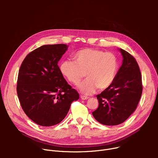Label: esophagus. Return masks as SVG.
Here are the masks:
<instances>
[{
    "mask_svg": "<svg viewBox=\"0 0 158 158\" xmlns=\"http://www.w3.org/2000/svg\"><path fill=\"white\" fill-rule=\"evenodd\" d=\"M81 98L82 99V100H87V99H88V97H85V96H83V95H81Z\"/></svg>",
    "mask_w": 158,
    "mask_h": 158,
    "instance_id": "34e87169",
    "label": "esophagus"
}]
</instances>
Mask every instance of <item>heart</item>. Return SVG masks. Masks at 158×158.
Returning <instances> with one entry per match:
<instances>
[{"label":"heart","instance_id":"1","mask_svg":"<svg viewBox=\"0 0 158 158\" xmlns=\"http://www.w3.org/2000/svg\"><path fill=\"white\" fill-rule=\"evenodd\" d=\"M73 61L65 60L60 66L63 76L71 83L78 84L80 92L90 95L97 88L104 90L113 82L118 69L117 57L111 52H104L98 49L86 48L79 50L73 55Z\"/></svg>","mask_w":158,"mask_h":158}]
</instances>
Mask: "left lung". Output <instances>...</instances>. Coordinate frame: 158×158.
<instances>
[{
  "label": "left lung",
  "instance_id": "8db88e82",
  "mask_svg": "<svg viewBox=\"0 0 158 158\" xmlns=\"http://www.w3.org/2000/svg\"><path fill=\"white\" fill-rule=\"evenodd\" d=\"M122 64L113 83L97 95L98 108L92 113L99 123L117 126L126 121L136 109L142 94V76L139 66L127 51L118 48Z\"/></svg>",
  "mask_w": 158,
  "mask_h": 158
}]
</instances>
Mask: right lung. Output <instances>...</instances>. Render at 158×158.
Wrapping results in <instances>:
<instances>
[{"label":"right lung","mask_w":158,"mask_h":158,"mask_svg":"<svg viewBox=\"0 0 158 158\" xmlns=\"http://www.w3.org/2000/svg\"><path fill=\"white\" fill-rule=\"evenodd\" d=\"M69 46L45 45L30 52L19 72L16 91L25 113L41 126L60 123L79 94L68 85L57 65Z\"/></svg>","instance_id":"add662e5"}]
</instances>
